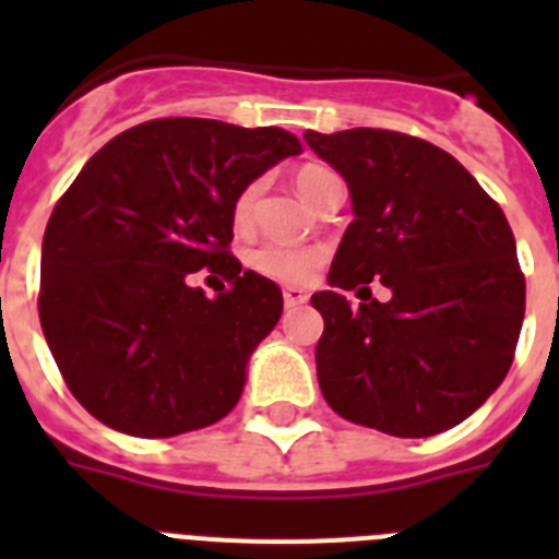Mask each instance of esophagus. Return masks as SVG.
<instances>
[{"label": "esophagus", "mask_w": 559, "mask_h": 559, "mask_svg": "<svg viewBox=\"0 0 559 559\" xmlns=\"http://www.w3.org/2000/svg\"><path fill=\"white\" fill-rule=\"evenodd\" d=\"M283 299H285V308H299V305L308 302V294H305L302 288L288 285V288H283Z\"/></svg>", "instance_id": "obj_1"}]
</instances>
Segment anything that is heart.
I'll return each mask as SVG.
<instances>
[{
    "label": "heart",
    "mask_w": 559,
    "mask_h": 559,
    "mask_svg": "<svg viewBox=\"0 0 559 559\" xmlns=\"http://www.w3.org/2000/svg\"><path fill=\"white\" fill-rule=\"evenodd\" d=\"M333 173L322 165H305L302 170L296 173V192L302 195L310 204V199L316 195V190L330 179ZM257 190L260 187L249 185L240 199L235 204V224L246 226L251 218V210H254ZM324 260L322 249H313V246H294V243H280V240H269V243L257 246L251 251V265H254L260 274L271 276V280H280V283H305L310 274L316 271V265Z\"/></svg>",
    "instance_id": "1"
}]
</instances>
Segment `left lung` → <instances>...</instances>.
Segmentation results:
<instances>
[{
    "instance_id": "obj_1",
    "label": "left lung",
    "mask_w": 559,
    "mask_h": 559,
    "mask_svg": "<svg viewBox=\"0 0 559 559\" xmlns=\"http://www.w3.org/2000/svg\"><path fill=\"white\" fill-rule=\"evenodd\" d=\"M347 181L353 224L330 265L316 374L349 423L392 437L459 426L507 378L526 308L501 206L451 153L380 128L305 133ZM380 278L386 304L353 309L344 289ZM368 290V289H367Z\"/></svg>"
}]
</instances>
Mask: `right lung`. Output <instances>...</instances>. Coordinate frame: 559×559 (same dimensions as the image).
<instances>
[{"mask_svg": "<svg viewBox=\"0 0 559 559\" xmlns=\"http://www.w3.org/2000/svg\"><path fill=\"white\" fill-rule=\"evenodd\" d=\"M296 153L283 128L173 117L128 128L78 173L44 231L38 316L69 392L103 426L162 439L237 406L283 290L226 251L235 204ZM201 267L230 288L192 289Z\"/></svg>", "mask_w": 559, "mask_h": 559, "instance_id": "right-lung-1", "label": "right lung"}]
</instances>
